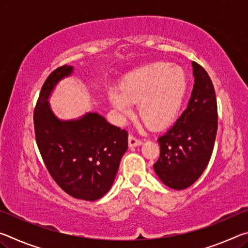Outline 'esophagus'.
I'll use <instances>...</instances> for the list:
<instances>
[{
    "instance_id": "1",
    "label": "esophagus",
    "mask_w": 248,
    "mask_h": 248,
    "mask_svg": "<svg viewBox=\"0 0 248 248\" xmlns=\"http://www.w3.org/2000/svg\"><path fill=\"white\" fill-rule=\"evenodd\" d=\"M128 142H129L130 148H132V146H138V145H141L142 144V141L140 139H137V138L134 137V136H132V134H130V136H129Z\"/></svg>"
}]
</instances>
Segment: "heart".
<instances>
[{
    "mask_svg": "<svg viewBox=\"0 0 248 248\" xmlns=\"http://www.w3.org/2000/svg\"><path fill=\"white\" fill-rule=\"evenodd\" d=\"M187 78L184 71L165 62H154L132 71L120 84V92L109 93V100L121 116L132 112L138 103L140 118L152 129L173 123L184 103Z\"/></svg>",
    "mask_w": 248,
    "mask_h": 248,
    "instance_id": "obj_1",
    "label": "heart"
}]
</instances>
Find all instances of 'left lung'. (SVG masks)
<instances>
[{
    "instance_id": "8db88e82",
    "label": "left lung",
    "mask_w": 248,
    "mask_h": 248,
    "mask_svg": "<svg viewBox=\"0 0 248 248\" xmlns=\"http://www.w3.org/2000/svg\"><path fill=\"white\" fill-rule=\"evenodd\" d=\"M195 84L182 116L157 139L159 157L153 165L158 178L173 189L191 186L207 167L217 130L215 87L202 66L192 62Z\"/></svg>"
}]
</instances>
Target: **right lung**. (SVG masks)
<instances>
[{"label": "right lung", "mask_w": 248, "mask_h": 248, "mask_svg": "<svg viewBox=\"0 0 248 248\" xmlns=\"http://www.w3.org/2000/svg\"><path fill=\"white\" fill-rule=\"evenodd\" d=\"M73 66L62 65L41 87L33 111L36 142L49 174L66 194L94 201L110 189L120 159L128 149V132L89 112L75 120L58 119L48 98Z\"/></svg>", "instance_id": "obj_1"}]
</instances>
